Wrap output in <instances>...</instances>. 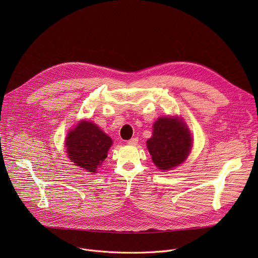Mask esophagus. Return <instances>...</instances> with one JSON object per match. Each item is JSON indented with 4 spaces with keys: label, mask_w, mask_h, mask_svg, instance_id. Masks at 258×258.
I'll list each match as a JSON object with an SVG mask.
<instances>
[{
    "label": "esophagus",
    "mask_w": 258,
    "mask_h": 258,
    "mask_svg": "<svg viewBox=\"0 0 258 258\" xmlns=\"http://www.w3.org/2000/svg\"><path fill=\"white\" fill-rule=\"evenodd\" d=\"M138 141H139V139H138L137 137H134V138H132L131 140H128L127 143H128L130 145H136V144L138 143Z\"/></svg>",
    "instance_id": "obj_1"
}]
</instances>
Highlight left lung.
<instances>
[{"label":"left lung","mask_w":258,"mask_h":258,"mask_svg":"<svg viewBox=\"0 0 258 258\" xmlns=\"http://www.w3.org/2000/svg\"><path fill=\"white\" fill-rule=\"evenodd\" d=\"M153 162L160 170H171L187 159L192 137L178 117H160L154 123L153 136L146 141Z\"/></svg>","instance_id":"8db88e82"}]
</instances>
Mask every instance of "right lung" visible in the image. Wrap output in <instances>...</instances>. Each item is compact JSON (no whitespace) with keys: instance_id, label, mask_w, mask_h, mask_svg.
Here are the masks:
<instances>
[{"instance_id":"right-lung-1","label":"right lung","mask_w":258,"mask_h":258,"mask_svg":"<svg viewBox=\"0 0 258 258\" xmlns=\"http://www.w3.org/2000/svg\"><path fill=\"white\" fill-rule=\"evenodd\" d=\"M113 141L96 124L83 120L66 138V153L74 165L88 172H97Z\"/></svg>"}]
</instances>
